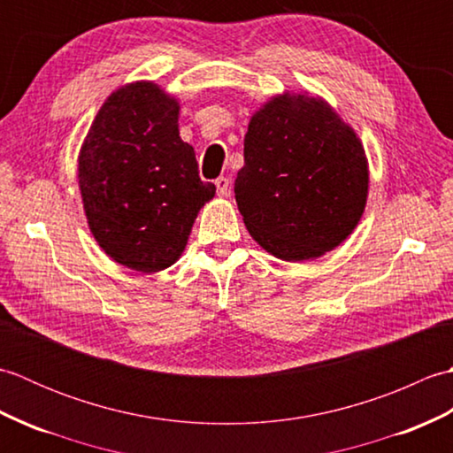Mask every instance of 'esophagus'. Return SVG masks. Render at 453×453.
I'll return each instance as SVG.
<instances>
[{"mask_svg": "<svg viewBox=\"0 0 453 453\" xmlns=\"http://www.w3.org/2000/svg\"><path fill=\"white\" fill-rule=\"evenodd\" d=\"M214 185H216V190H218L219 196H227L229 195V187H232V182H229L227 177H218L214 180Z\"/></svg>", "mask_w": 453, "mask_h": 453, "instance_id": "obj_1", "label": "esophagus"}]
</instances>
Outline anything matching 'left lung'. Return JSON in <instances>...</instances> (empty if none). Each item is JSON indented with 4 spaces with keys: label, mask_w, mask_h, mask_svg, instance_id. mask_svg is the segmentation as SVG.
I'll return each mask as SVG.
<instances>
[{
    "label": "left lung",
    "mask_w": 453,
    "mask_h": 453,
    "mask_svg": "<svg viewBox=\"0 0 453 453\" xmlns=\"http://www.w3.org/2000/svg\"><path fill=\"white\" fill-rule=\"evenodd\" d=\"M235 200L249 234L282 261L317 258L362 218L368 161L354 130L329 104L278 95L253 114Z\"/></svg>",
    "instance_id": "obj_1"
}]
</instances>
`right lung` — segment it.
Masks as SVG:
<instances>
[{
	"label": "right lung",
	"instance_id": "obj_1",
	"mask_svg": "<svg viewBox=\"0 0 453 453\" xmlns=\"http://www.w3.org/2000/svg\"><path fill=\"white\" fill-rule=\"evenodd\" d=\"M78 179L93 237L138 273L175 263L198 210L216 195L179 136L177 99L150 81L104 101L81 146Z\"/></svg>",
	"mask_w": 453,
	"mask_h": 453
}]
</instances>
